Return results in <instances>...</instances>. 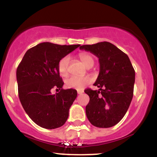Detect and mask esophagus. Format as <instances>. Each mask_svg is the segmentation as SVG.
<instances>
[{
	"mask_svg": "<svg viewBox=\"0 0 157 157\" xmlns=\"http://www.w3.org/2000/svg\"><path fill=\"white\" fill-rule=\"evenodd\" d=\"M82 93H83V91H82V90H77V94H82Z\"/></svg>",
	"mask_w": 157,
	"mask_h": 157,
	"instance_id": "1",
	"label": "esophagus"
}]
</instances>
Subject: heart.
<instances>
[{"label": "heart", "instance_id": "obj_1", "mask_svg": "<svg viewBox=\"0 0 157 157\" xmlns=\"http://www.w3.org/2000/svg\"><path fill=\"white\" fill-rule=\"evenodd\" d=\"M79 57L85 66L88 68L92 67L94 63V59L91 54L87 52H82L79 55ZM70 60L71 58L68 55L64 56L59 60L57 64V70L60 76L66 77L68 74ZM91 81V78L89 76H71L65 81L66 86L68 89H75L80 90L84 89Z\"/></svg>", "mask_w": 157, "mask_h": 157}]
</instances>
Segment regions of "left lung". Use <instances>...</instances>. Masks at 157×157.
Wrapping results in <instances>:
<instances>
[{
  "label": "left lung",
  "mask_w": 157,
  "mask_h": 157,
  "mask_svg": "<svg viewBox=\"0 0 157 157\" xmlns=\"http://www.w3.org/2000/svg\"><path fill=\"white\" fill-rule=\"evenodd\" d=\"M80 48L96 55L100 62V73L94 84L100 89L84 91L90 98L86 116L96 127H112L125 116L133 98L135 71L130 59L106 41L82 45Z\"/></svg>",
  "instance_id": "left-lung-1"
}]
</instances>
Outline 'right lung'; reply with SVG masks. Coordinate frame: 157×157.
<instances>
[{
    "label": "right lung",
    "mask_w": 157,
    "mask_h": 157,
    "mask_svg": "<svg viewBox=\"0 0 157 157\" xmlns=\"http://www.w3.org/2000/svg\"><path fill=\"white\" fill-rule=\"evenodd\" d=\"M80 45L41 43L28 50L16 71L18 96L23 109L34 122L46 129L63 125L76 99L75 89H63L64 82L57 70L59 60ZM60 90L52 95L51 90Z\"/></svg>",
    "instance_id": "right-lung-1"
}]
</instances>
